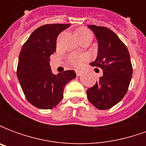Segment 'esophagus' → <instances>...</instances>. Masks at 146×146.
Returning <instances> with one entry per match:
<instances>
[{
    "instance_id": "1",
    "label": "esophagus",
    "mask_w": 146,
    "mask_h": 146,
    "mask_svg": "<svg viewBox=\"0 0 146 146\" xmlns=\"http://www.w3.org/2000/svg\"><path fill=\"white\" fill-rule=\"evenodd\" d=\"M76 74L77 76H80L81 74H82V72H81V71H79V70H76Z\"/></svg>"
}]
</instances>
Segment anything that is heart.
<instances>
[{
	"label": "heart",
	"mask_w": 146,
	"mask_h": 146,
	"mask_svg": "<svg viewBox=\"0 0 146 146\" xmlns=\"http://www.w3.org/2000/svg\"><path fill=\"white\" fill-rule=\"evenodd\" d=\"M76 35L78 36L79 40H86V39H89V40H92L93 34L88 29L86 28H80L79 30L76 31ZM86 60V56L84 54H70L68 57H67V61L70 65H71L72 66L78 67L81 66V65L83 62Z\"/></svg>",
	"instance_id": "1"
}]
</instances>
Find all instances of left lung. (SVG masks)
<instances>
[{
  "mask_svg": "<svg viewBox=\"0 0 146 146\" xmlns=\"http://www.w3.org/2000/svg\"><path fill=\"white\" fill-rule=\"evenodd\" d=\"M88 28L98 44V56L90 64L102 69L103 75L87 90V96L95 107L108 110L121 101L127 92L133 73L131 62L127 48L113 31L95 25Z\"/></svg>",
  "mask_w": 146,
  "mask_h": 146,
  "instance_id": "8db88e82",
  "label": "left lung"
}]
</instances>
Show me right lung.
Instances as JSON below:
<instances>
[{"label":"right lung","mask_w":146,"mask_h":146,"mask_svg":"<svg viewBox=\"0 0 146 146\" xmlns=\"http://www.w3.org/2000/svg\"><path fill=\"white\" fill-rule=\"evenodd\" d=\"M70 24H47L33 31L21 50L17 76L28 102L41 110H51L63 98L64 88L76 77L73 70L54 75L50 56L56 50L58 34Z\"/></svg>","instance_id":"1"}]
</instances>
